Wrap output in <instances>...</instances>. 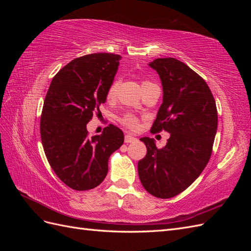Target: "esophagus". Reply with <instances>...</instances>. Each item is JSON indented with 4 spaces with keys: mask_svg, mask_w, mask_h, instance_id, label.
<instances>
[{
    "mask_svg": "<svg viewBox=\"0 0 251 251\" xmlns=\"http://www.w3.org/2000/svg\"><path fill=\"white\" fill-rule=\"evenodd\" d=\"M136 140H137V138L134 137V136H132V135H126L125 136V142L126 143H131V142H134Z\"/></svg>",
    "mask_w": 251,
    "mask_h": 251,
    "instance_id": "esophagus-1",
    "label": "esophagus"
}]
</instances>
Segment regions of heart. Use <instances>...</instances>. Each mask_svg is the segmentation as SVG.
<instances>
[{"instance_id": "1", "label": "heart", "mask_w": 251, "mask_h": 251, "mask_svg": "<svg viewBox=\"0 0 251 251\" xmlns=\"http://www.w3.org/2000/svg\"><path fill=\"white\" fill-rule=\"evenodd\" d=\"M148 82H150V81L143 80L142 81V85H144V83H148ZM117 89H118V81L117 80H114L110 85L109 89H108V92H107V98H108V100H113V98L116 96ZM120 123L123 124L126 127H127L128 130H132V131L137 130L138 126H139V120H138V118L136 117L135 115H133V114H131V113H127V114H126V115H124L123 117H121L120 118Z\"/></svg>"}]
</instances>
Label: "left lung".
Here are the masks:
<instances>
[{
    "label": "left lung",
    "mask_w": 251,
    "mask_h": 251,
    "mask_svg": "<svg viewBox=\"0 0 251 251\" xmlns=\"http://www.w3.org/2000/svg\"><path fill=\"white\" fill-rule=\"evenodd\" d=\"M149 65L163 88V101L151 132L164 130L171 137L162 149H157L153 138L140 139L147 155L138 162V175L148 193L169 199L185 191L208 163L218 112L207 83L184 63L166 57Z\"/></svg>",
    "instance_id": "8db88e82"
}]
</instances>
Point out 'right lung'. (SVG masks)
Segmentation results:
<instances>
[{
	"label": "right lung",
	"mask_w": 251,
	"mask_h": 251,
	"mask_svg": "<svg viewBox=\"0 0 251 251\" xmlns=\"http://www.w3.org/2000/svg\"><path fill=\"white\" fill-rule=\"evenodd\" d=\"M121 56L92 53L73 59L52 78L44 100L41 138L47 160L64 183L75 191L100 185L109 158L124 143V133L110 125L89 137L87 124L100 112Z\"/></svg>",
	"instance_id": "add662e5"
}]
</instances>
